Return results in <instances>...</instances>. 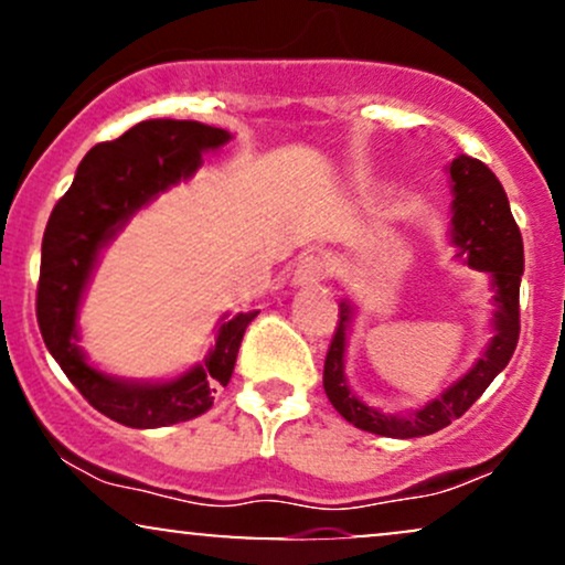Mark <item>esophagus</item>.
<instances>
[{"instance_id": "obj_1", "label": "esophagus", "mask_w": 565, "mask_h": 565, "mask_svg": "<svg viewBox=\"0 0 565 565\" xmlns=\"http://www.w3.org/2000/svg\"><path fill=\"white\" fill-rule=\"evenodd\" d=\"M329 276V263L321 255H305L300 257L295 268V284L297 287H310V284H319Z\"/></svg>"}]
</instances>
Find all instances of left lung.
Listing matches in <instances>:
<instances>
[{"label": "left lung", "instance_id": "1", "mask_svg": "<svg viewBox=\"0 0 565 565\" xmlns=\"http://www.w3.org/2000/svg\"><path fill=\"white\" fill-rule=\"evenodd\" d=\"M454 183V244L459 255L468 257L476 270H489L497 289V337L476 366L451 385L440 398L406 417H387L377 408L361 404L348 391L342 377V355H345V332L350 321V305L342 302L337 313V327L323 361V391L329 401L350 425L387 438H419L444 430L454 419L462 417L481 398L491 380L508 366L521 337V276H523V238L512 217L508 193L497 174L483 161L457 157L449 167Z\"/></svg>", "mask_w": 565, "mask_h": 565}]
</instances>
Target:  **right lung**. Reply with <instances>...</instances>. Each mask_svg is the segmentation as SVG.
<instances>
[{"instance_id":"add662e5","label":"right lung","mask_w":565,"mask_h":565,"mask_svg":"<svg viewBox=\"0 0 565 565\" xmlns=\"http://www.w3.org/2000/svg\"><path fill=\"white\" fill-rule=\"evenodd\" d=\"M225 140V129L201 121H140L121 138L89 148L47 220L36 284L39 332L84 401L119 425L164 427L204 414L217 387L231 382L246 327L260 313L249 310L225 321L204 366L164 385H129L106 377L76 348V308L97 249L153 193L196 170L201 151Z\"/></svg>"}]
</instances>
